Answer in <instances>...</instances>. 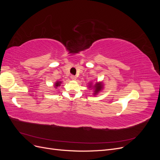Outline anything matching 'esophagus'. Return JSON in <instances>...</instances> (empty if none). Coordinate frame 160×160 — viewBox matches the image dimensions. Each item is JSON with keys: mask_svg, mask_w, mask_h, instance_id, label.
<instances>
[{"mask_svg": "<svg viewBox=\"0 0 160 160\" xmlns=\"http://www.w3.org/2000/svg\"><path fill=\"white\" fill-rule=\"evenodd\" d=\"M71 79L72 80H76V79H77V77H76V76H75V75H71Z\"/></svg>", "mask_w": 160, "mask_h": 160, "instance_id": "obj_1", "label": "esophagus"}]
</instances>
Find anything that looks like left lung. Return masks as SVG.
Masks as SVG:
<instances>
[{"label":"left lung","mask_w":160,"mask_h":160,"mask_svg":"<svg viewBox=\"0 0 160 160\" xmlns=\"http://www.w3.org/2000/svg\"><path fill=\"white\" fill-rule=\"evenodd\" d=\"M89 88H91V85H90ZM95 94H96V93H98V92H99V91H101V89H102V85H101V83L97 84V85L95 86Z\"/></svg>","instance_id":"1"}]
</instances>
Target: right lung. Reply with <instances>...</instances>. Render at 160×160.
<instances>
[{
  "mask_svg": "<svg viewBox=\"0 0 160 160\" xmlns=\"http://www.w3.org/2000/svg\"><path fill=\"white\" fill-rule=\"evenodd\" d=\"M61 81H59V82H57V83L55 84V85L56 88H57L58 86H59V85H61Z\"/></svg>",
  "mask_w": 160,
  "mask_h": 160,
  "instance_id": "1",
  "label": "right lung"
}]
</instances>
